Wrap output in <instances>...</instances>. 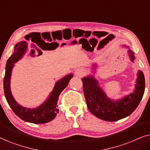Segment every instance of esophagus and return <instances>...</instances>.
Returning a JSON list of instances; mask_svg holds the SVG:
<instances>
[{
    "label": "esophagus",
    "mask_w": 150,
    "mask_h": 150,
    "mask_svg": "<svg viewBox=\"0 0 150 150\" xmlns=\"http://www.w3.org/2000/svg\"><path fill=\"white\" fill-rule=\"evenodd\" d=\"M75 74H76V75L81 76H83L84 74V71L81 69H76V70Z\"/></svg>",
    "instance_id": "1"
}]
</instances>
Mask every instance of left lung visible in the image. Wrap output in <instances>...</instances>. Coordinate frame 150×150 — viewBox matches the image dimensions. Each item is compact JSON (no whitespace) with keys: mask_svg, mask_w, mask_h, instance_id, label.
<instances>
[{"mask_svg":"<svg viewBox=\"0 0 150 150\" xmlns=\"http://www.w3.org/2000/svg\"><path fill=\"white\" fill-rule=\"evenodd\" d=\"M130 60L134 61V52L129 49ZM134 91L120 100H111L106 96L93 76L82 79L83 91L87 107L92 114L100 120L115 122L126 117L136 109L145 91V77L139 70Z\"/></svg>","mask_w":150,"mask_h":150,"instance_id":"1","label":"left lung"}]
</instances>
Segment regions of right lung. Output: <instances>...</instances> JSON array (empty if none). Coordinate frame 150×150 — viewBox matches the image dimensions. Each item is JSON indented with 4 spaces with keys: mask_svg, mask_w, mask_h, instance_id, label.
I'll return each mask as SVG.
<instances>
[{
    "mask_svg": "<svg viewBox=\"0 0 150 150\" xmlns=\"http://www.w3.org/2000/svg\"><path fill=\"white\" fill-rule=\"evenodd\" d=\"M34 51V50H33ZM28 51V44L26 42H20L16 44L13 54L8 59L6 64L5 74L3 80L4 93L6 100L10 107L18 117L24 122L33 123V124H44L54 120L59 112L57 101L59 96L63 89L68 85L69 81L73 77L72 74H67L55 83L48 98L42 104L35 108H25L20 105L14 100L10 89V80H11V71L14 66V63L17 62L26 54ZM34 52L33 54H34ZM40 54V52H39ZM40 54H38L39 56Z\"/></svg>",
    "mask_w": 150,
    "mask_h": 150,
    "instance_id": "right-lung-1",
    "label": "right lung"
}]
</instances>
